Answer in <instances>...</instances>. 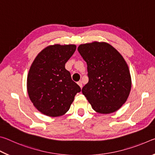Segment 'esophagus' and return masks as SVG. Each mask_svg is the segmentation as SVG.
I'll return each mask as SVG.
<instances>
[{
	"mask_svg": "<svg viewBox=\"0 0 155 155\" xmlns=\"http://www.w3.org/2000/svg\"><path fill=\"white\" fill-rule=\"evenodd\" d=\"M77 83H78V85L80 86L81 88H82V87H83V83H82V81H79Z\"/></svg>",
	"mask_w": 155,
	"mask_h": 155,
	"instance_id": "34e87169",
	"label": "esophagus"
}]
</instances>
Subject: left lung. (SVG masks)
I'll return each mask as SVG.
<instances>
[{"label":"left lung","instance_id":"left-lung-1","mask_svg":"<svg viewBox=\"0 0 155 155\" xmlns=\"http://www.w3.org/2000/svg\"><path fill=\"white\" fill-rule=\"evenodd\" d=\"M78 51L87 63L89 81L82 89L93 109L100 114L116 111L130 94L131 78L124 58L105 42L81 44Z\"/></svg>","mask_w":155,"mask_h":155}]
</instances>
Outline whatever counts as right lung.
Wrapping results in <instances>:
<instances>
[{"mask_svg": "<svg viewBox=\"0 0 155 155\" xmlns=\"http://www.w3.org/2000/svg\"><path fill=\"white\" fill-rule=\"evenodd\" d=\"M76 48L73 44L49 46L38 54L30 68L28 96L36 109L48 116L65 114L81 90L65 68Z\"/></svg>", "mask_w": 155, "mask_h": 155, "instance_id": "obj_1", "label": "right lung"}]
</instances>
